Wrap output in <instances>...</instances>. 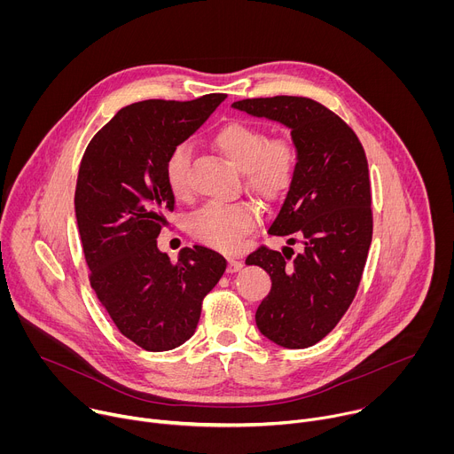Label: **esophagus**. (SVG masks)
Listing matches in <instances>:
<instances>
[{"instance_id": "1", "label": "esophagus", "mask_w": 454, "mask_h": 454, "mask_svg": "<svg viewBox=\"0 0 454 454\" xmlns=\"http://www.w3.org/2000/svg\"><path fill=\"white\" fill-rule=\"evenodd\" d=\"M242 262L240 261H235V258H230L228 261V273H237V271H240L242 270Z\"/></svg>"}]
</instances>
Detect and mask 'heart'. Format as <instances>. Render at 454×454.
I'll return each instance as SVG.
<instances>
[{"instance_id":"obj_1","label":"heart","mask_w":454,"mask_h":454,"mask_svg":"<svg viewBox=\"0 0 454 454\" xmlns=\"http://www.w3.org/2000/svg\"><path fill=\"white\" fill-rule=\"evenodd\" d=\"M217 151L239 170L244 186L262 201L282 200L298 172V149L287 137L268 140L266 129L247 121H230L214 137ZM165 181L176 200L190 192V147L181 144L165 161ZM261 219V210L251 201L208 203L188 217L190 235L224 253L239 249L244 237Z\"/></svg>"}]
</instances>
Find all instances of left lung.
Here are the masks:
<instances>
[{
  "label": "left lung",
  "instance_id": "8db88e82",
  "mask_svg": "<svg viewBox=\"0 0 454 454\" xmlns=\"http://www.w3.org/2000/svg\"><path fill=\"white\" fill-rule=\"evenodd\" d=\"M233 107L282 121L298 149L294 183L270 233L298 239L303 251L293 257L291 247L261 246L246 264L271 277L254 314L258 331L280 347L307 348L338 325L363 277L373 231L366 154L352 127L312 98H246Z\"/></svg>",
  "mask_w": 454,
  "mask_h": 454
}]
</instances>
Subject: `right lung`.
<instances>
[{
	"instance_id": "obj_1",
	"label": "right lung",
	"mask_w": 454,
	"mask_h": 454,
	"mask_svg": "<svg viewBox=\"0 0 454 454\" xmlns=\"http://www.w3.org/2000/svg\"><path fill=\"white\" fill-rule=\"evenodd\" d=\"M224 98L125 106L91 138L79 167L75 215L91 289L116 329L149 352L172 350L193 334L205 296L228 266L203 246L183 247L172 264L156 240L176 205L167 156Z\"/></svg>"
}]
</instances>
